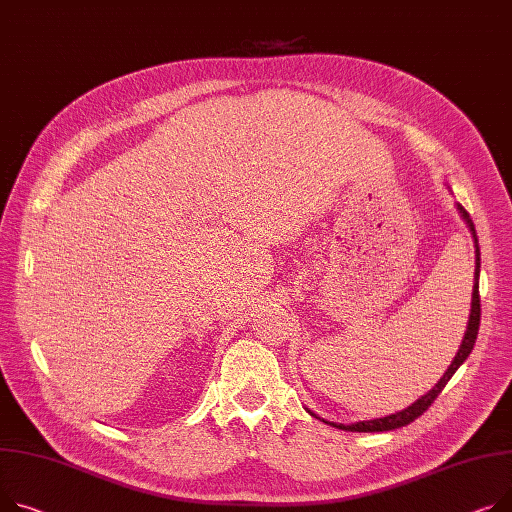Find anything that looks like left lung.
<instances>
[{"mask_svg":"<svg viewBox=\"0 0 512 512\" xmlns=\"http://www.w3.org/2000/svg\"><path fill=\"white\" fill-rule=\"evenodd\" d=\"M459 214L463 216V220L467 222L471 234H473V241H475V284H473V294H471V315H469V323H467V331L465 337L461 342V348L455 356V360L451 362V366L447 368V372L442 374V379L418 401H414L410 407H405V410L385 416V418H377V420H364V422H356V424H333L339 430H350V432H385V430H395L401 426H407L410 422H414L416 418H420L428 407L434 403V399L442 393L445 385L451 381L453 374L457 372V368L467 360V356L471 354L473 346H475V337H478V329H480V317H482V306H480V286H478V278H480V245H478V234H475V226L471 216L467 214V210L461 206H457ZM315 416V414H313Z\"/></svg>","mask_w":512,"mask_h":512,"instance_id":"8db88e82","label":"left lung"}]
</instances>
